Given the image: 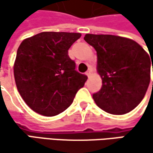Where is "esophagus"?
Returning <instances> with one entry per match:
<instances>
[{
	"mask_svg": "<svg viewBox=\"0 0 153 153\" xmlns=\"http://www.w3.org/2000/svg\"><path fill=\"white\" fill-rule=\"evenodd\" d=\"M90 74H91V70H88V71H87L86 72V75L88 77L90 76Z\"/></svg>",
	"mask_w": 153,
	"mask_h": 153,
	"instance_id": "1",
	"label": "esophagus"
}]
</instances>
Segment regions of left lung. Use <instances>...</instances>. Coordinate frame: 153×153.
Instances as JSON below:
<instances>
[{
  "instance_id": "obj_1",
  "label": "left lung",
  "mask_w": 153,
  "mask_h": 153,
  "mask_svg": "<svg viewBox=\"0 0 153 153\" xmlns=\"http://www.w3.org/2000/svg\"><path fill=\"white\" fill-rule=\"evenodd\" d=\"M97 51L101 89L93 95L97 105L108 113L131 111L145 96L151 80L152 58L137 42L111 34H86ZM153 89V81H152Z\"/></svg>"
}]
</instances>
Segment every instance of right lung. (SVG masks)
Instances as JSON below:
<instances>
[{
  "mask_svg": "<svg viewBox=\"0 0 153 153\" xmlns=\"http://www.w3.org/2000/svg\"><path fill=\"white\" fill-rule=\"evenodd\" d=\"M79 33L42 32L18 47L14 77L17 90L33 111L51 117L70 106L88 77L75 71L68 49Z\"/></svg>",
  "mask_w": 153,
  "mask_h": 153,
  "instance_id": "right-lung-1",
  "label": "right lung"
}]
</instances>
